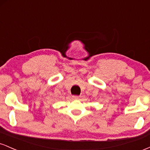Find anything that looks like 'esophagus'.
Segmentation results:
<instances>
[{
  "label": "esophagus",
  "instance_id": "obj_1",
  "mask_svg": "<svg viewBox=\"0 0 150 150\" xmlns=\"http://www.w3.org/2000/svg\"><path fill=\"white\" fill-rule=\"evenodd\" d=\"M79 96H77V95H74V96H73V99H79Z\"/></svg>",
  "mask_w": 150,
  "mask_h": 150
}]
</instances>
